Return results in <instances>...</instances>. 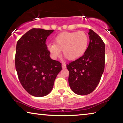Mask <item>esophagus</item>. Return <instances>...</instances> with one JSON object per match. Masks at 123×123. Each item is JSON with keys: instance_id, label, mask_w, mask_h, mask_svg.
I'll list each match as a JSON object with an SVG mask.
<instances>
[{"instance_id": "34e87169", "label": "esophagus", "mask_w": 123, "mask_h": 123, "mask_svg": "<svg viewBox=\"0 0 123 123\" xmlns=\"http://www.w3.org/2000/svg\"><path fill=\"white\" fill-rule=\"evenodd\" d=\"M66 67V66L65 64H64V63H62V69H65Z\"/></svg>"}]
</instances>
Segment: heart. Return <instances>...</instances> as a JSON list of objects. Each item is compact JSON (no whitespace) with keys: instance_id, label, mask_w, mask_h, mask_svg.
<instances>
[{"instance_id":"1","label":"heart","mask_w":123,"mask_h":123,"mask_svg":"<svg viewBox=\"0 0 123 123\" xmlns=\"http://www.w3.org/2000/svg\"><path fill=\"white\" fill-rule=\"evenodd\" d=\"M89 45V37L85 32H63L55 38L54 43L47 46L50 55L55 59L61 54V50L69 60H77L84 55Z\"/></svg>"}]
</instances>
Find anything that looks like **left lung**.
I'll return each mask as SVG.
<instances>
[{
  "mask_svg": "<svg viewBox=\"0 0 123 123\" xmlns=\"http://www.w3.org/2000/svg\"><path fill=\"white\" fill-rule=\"evenodd\" d=\"M89 43L83 56L66 65L69 84L74 93L86 95L95 89L104 70L105 44L92 30H89Z\"/></svg>",
  "mask_w": 123,
  "mask_h": 123,
  "instance_id": "1",
  "label": "left lung"
}]
</instances>
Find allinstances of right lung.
I'll return each instance as SVG.
<instances>
[{
    "mask_svg": "<svg viewBox=\"0 0 123 123\" xmlns=\"http://www.w3.org/2000/svg\"><path fill=\"white\" fill-rule=\"evenodd\" d=\"M54 30L32 29L17 43L16 70L22 86L31 95L43 97L49 94L61 63L50 57L46 44Z\"/></svg>",
    "mask_w": 123,
    "mask_h": 123,
    "instance_id": "1",
    "label": "right lung"
}]
</instances>
